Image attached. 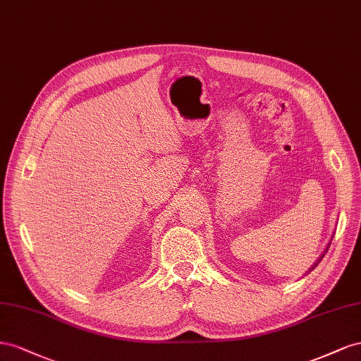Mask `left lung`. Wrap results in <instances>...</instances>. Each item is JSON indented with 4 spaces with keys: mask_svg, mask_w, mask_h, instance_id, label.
<instances>
[{
    "mask_svg": "<svg viewBox=\"0 0 361 361\" xmlns=\"http://www.w3.org/2000/svg\"><path fill=\"white\" fill-rule=\"evenodd\" d=\"M328 246H329V245H328ZM328 246H326V250H325V252H326V251H328ZM322 257H324V255H321V257H319V260H317V262H316V263H314V266H313V267H312V269H314V267H316V266H317V263H319V262H321V260H322Z\"/></svg>",
    "mask_w": 361,
    "mask_h": 361,
    "instance_id": "1",
    "label": "left lung"
}]
</instances>
